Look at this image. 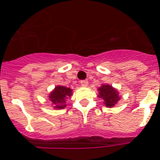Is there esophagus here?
<instances>
[{"mask_svg": "<svg viewBox=\"0 0 160 160\" xmlns=\"http://www.w3.org/2000/svg\"><path fill=\"white\" fill-rule=\"evenodd\" d=\"M81 85L83 87H87V85H88V81L87 80H82V81H81Z\"/></svg>", "mask_w": 160, "mask_h": 160, "instance_id": "esophagus-1", "label": "esophagus"}]
</instances>
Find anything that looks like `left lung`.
I'll list each match as a JSON object with an SVG mask.
<instances>
[{"mask_svg": "<svg viewBox=\"0 0 160 160\" xmlns=\"http://www.w3.org/2000/svg\"><path fill=\"white\" fill-rule=\"evenodd\" d=\"M98 98L103 100V103L107 107H113L119 101V93L115 88L109 84H102L98 89Z\"/></svg>", "mask_w": 160, "mask_h": 160, "instance_id": "8db88e82", "label": "left lung"}]
</instances>
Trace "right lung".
<instances>
[{
  "label": "right lung",
  "mask_w": 160,
  "mask_h": 160,
  "mask_svg": "<svg viewBox=\"0 0 160 160\" xmlns=\"http://www.w3.org/2000/svg\"><path fill=\"white\" fill-rule=\"evenodd\" d=\"M73 90L70 88L63 87V86H57L52 90L50 94H49V99L52 102V107L53 109L60 110L64 109L66 107V101L68 97L73 94Z\"/></svg>",
  "instance_id": "1"
}]
</instances>
